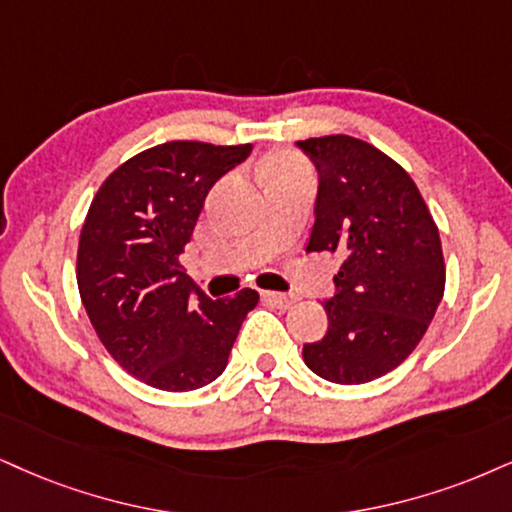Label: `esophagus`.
<instances>
[{"label": "esophagus", "mask_w": 512, "mask_h": 512, "mask_svg": "<svg viewBox=\"0 0 512 512\" xmlns=\"http://www.w3.org/2000/svg\"><path fill=\"white\" fill-rule=\"evenodd\" d=\"M263 299H266L268 304H273L275 308H280V311H287V308H292V306L296 304V296H294V294L263 292Z\"/></svg>", "instance_id": "esophagus-1"}]
</instances>
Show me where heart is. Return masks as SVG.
I'll list each match as a JSON object with an SVG mask.
<instances>
[{
	"label": "heart",
	"mask_w": 512,
	"mask_h": 512,
	"mask_svg": "<svg viewBox=\"0 0 512 512\" xmlns=\"http://www.w3.org/2000/svg\"><path fill=\"white\" fill-rule=\"evenodd\" d=\"M289 166H296V161L292 159V156H275V159H270L266 163V170H270V168H289Z\"/></svg>",
	"instance_id": "heart-1"
}]
</instances>
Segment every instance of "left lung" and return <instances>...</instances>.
<instances>
[{"label":"left lung","instance_id":"obj_1","mask_svg":"<svg viewBox=\"0 0 512 512\" xmlns=\"http://www.w3.org/2000/svg\"><path fill=\"white\" fill-rule=\"evenodd\" d=\"M318 170L315 223L306 251L344 258L325 301L327 332L304 344L315 375L365 384L413 353L446 285L439 230L399 163L349 135L296 142Z\"/></svg>","mask_w":512,"mask_h":512}]
</instances>
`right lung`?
<instances>
[{
  "label": "right lung",
  "mask_w": 512,
  "mask_h": 512,
  "mask_svg": "<svg viewBox=\"0 0 512 512\" xmlns=\"http://www.w3.org/2000/svg\"><path fill=\"white\" fill-rule=\"evenodd\" d=\"M251 144L166 142L118 166L94 194L78 244V289L113 361L163 391H192L225 370L258 292L208 299L180 254L206 194Z\"/></svg>",
  "instance_id": "right-lung-1"
}]
</instances>
